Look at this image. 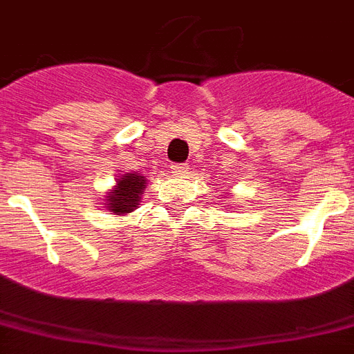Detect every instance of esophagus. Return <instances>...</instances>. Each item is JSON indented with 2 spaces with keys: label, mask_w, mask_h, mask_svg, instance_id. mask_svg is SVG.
Returning <instances> with one entry per match:
<instances>
[{
  "label": "esophagus",
  "mask_w": 354,
  "mask_h": 354,
  "mask_svg": "<svg viewBox=\"0 0 354 354\" xmlns=\"http://www.w3.org/2000/svg\"><path fill=\"white\" fill-rule=\"evenodd\" d=\"M171 173H173L174 176H185V174L189 173V165H187V164L171 165Z\"/></svg>",
  "instance_id": "obj_1"
}]
</instances>
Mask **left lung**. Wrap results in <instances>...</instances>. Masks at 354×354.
<instances>
[{
  "label": "left lung",
  "mask_w": 354,
  "mask_h": 354,
  "mask_svg": "<svg viewBox=\"0 0 354 354\" xmlns=\"http://www.w3.org/2000/svg\"><path fill=\"white\" fill-rule=\"evenodd\" d=\"M228 207H230V205H228Z\"/></svg>",
  "instance_id": "obj_1"
}]
</instances>
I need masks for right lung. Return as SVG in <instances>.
Returning <instances> with one entry per match:
<instances>
[{"instance_id": "1", "label": "right lung", "mask_w": 354, "mask_h": 354, "mask_svg": "<svg viewBox=\"0 0 354 354\" xmlns=\"http://www.w3.org/2000/svg\"><path fill=\"white\" fill-rule=\"evenodd\" d=\"M147 180L140 173H124L115 180V185L104 196V207L113 215H128L137 210Z\"/></svg>"}]
</instances>
